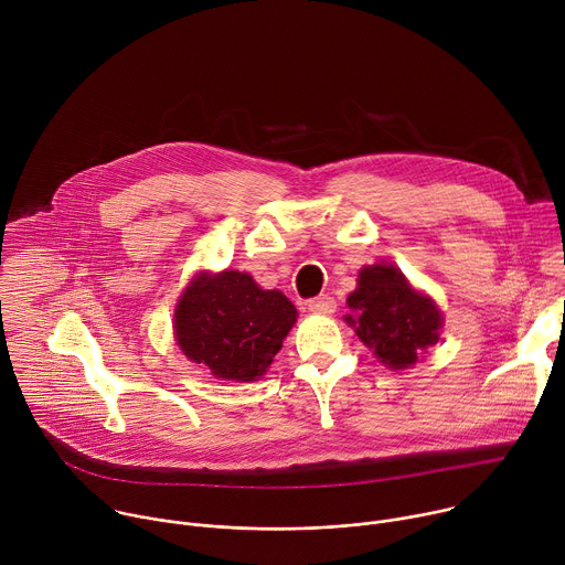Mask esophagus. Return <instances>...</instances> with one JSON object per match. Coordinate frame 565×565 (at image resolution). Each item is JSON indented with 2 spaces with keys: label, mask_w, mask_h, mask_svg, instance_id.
Instances as JSON below:
<instances>
[{
  "label": "esophagus",
  "mask_w": 565,
  "mask_h": 565,
  "mask_svg": "<svg viewBox=\"0 0 565 565\" xmlns=\"http://www.w3.org/2000/svg\"><path fill=\"white\" fill-rule=\"evenodd\" d=\"M335 308H338V303L331 295H319L308 301V310L317 312V315H331V312H335Z\"/></svg>",
  "instance_id": "34e87169"
}]
</instances>
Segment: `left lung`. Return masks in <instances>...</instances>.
I'll list each match as a JSON object with an SVG mask.
<instances>
[{"label": "left lung", "mask_w": 565, "mask_h": 565, "mask_svg": "<svg viewBox=\"0 0 565 565\" xmlns=\"http://www.w3.org/2000/svg\"><path fill=\"white\" fill-rule=\"evenodd\" d=\"M347 324L388 369H409L440 340L443 315L393 264L366 266L347 299Z\"/></svg>", "instance_id": "1"}]
</instances>
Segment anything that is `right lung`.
Listing matches in <instances>:
<instances>
[{
	"instance_id": "add662e5",
	"label": "right lung",
	"mask_w": 565,
	"mask_h": 565,
	"mask_svg": "<svg viewBox=\"0 0 565 565\" xmlns=\"http://www.w3.org/2000/svg\"><path fill=\"white\" fill-rule=\"evenodd\" d=\"M297 321V308L279 290H264L248 273H201L174 310L181 351L214 377L253 382L279 353Z\"/></svg>"
}]
</instances>
